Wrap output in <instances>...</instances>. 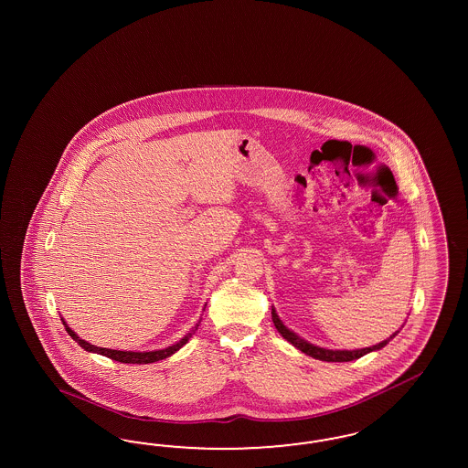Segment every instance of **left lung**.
Returning a JSON list of instances; mask_svg holds the SVG:
<instances>
[{
	"label": "left lung",
	"mask_w": 468,
	"mask_h": 468,
	"mask_svg": "<svg viewBox=\"0 0 468 468\" xmlns=\"http://www.w3.org/2000/svg\"><path fill=\"white\" fill-rule=\"evenodd\" d=\"M271 314H272V323H274V326L280 331V335L283 336L284 340L290 341L300 352L311 355V356L317 358V360H324V362H350V360H355V358H360V356L370 354V352H374V350H381L383 346H386V345L393 340L398 333H399V331H397V333H393L388 340L381 341L379 345H374V346H368V348H362V350H327V348L315 346V345H312L309 341L302 340L293 331H290V329L284 326L283 323L280 321V317H278V314H276L274 309H271Z\"/></svg>",
	"instance_id": "left-lung-1"
}]
</instances>
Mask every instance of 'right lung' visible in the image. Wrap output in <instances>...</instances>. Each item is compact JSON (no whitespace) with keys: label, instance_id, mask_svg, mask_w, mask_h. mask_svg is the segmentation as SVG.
<instances>
[{"label":"right lung","instance_id":"1","mask_svg":"<svg viewBox=\"0 0 468 468\" xmlns=\"http://www.w3.org/2000/svg\"><path fill=\"white\" fill-rule=\"evenodd\" d=\"M61 321H63V319H61ZM63 324H65L67 333L70 335L71 340L77 341L87 352L104 355V356H108V358H112V360H116V362H122V364H153V362L163 360V358L170 356V355L175 354V352H178V350L184 346L185 343L192 338V335L197 331L200 319H198L196 327H194L190 333H186L184 338L178 341V343L171 345V346L165 348V350H154V352H122V350H112V348H101V346L90 345V343H87V341L82 340V338H79V336L75 335V331H71L70 327L67 326L65 321H63Z\"/></svg>","mask_w":468,"mask_h":468}]
</instances>
